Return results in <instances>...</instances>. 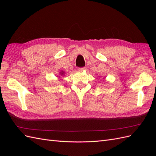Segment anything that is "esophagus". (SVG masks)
I'll return each mask as SVG.
<instances>
[{
	"label": "esophagus",
	"instance_id": "34e87169",
	"mask_svg": "<svg viewBox=\"0 0 156 156\" xmlns=\"http://www.w3.org/2000/svg\"><path fill=\"white\" fill-rule=\"evenodd\" d=\"M78 71H80V72H82V71L85 70V68H84V67H82V68H79L78 69Z\"/></svg>",
	"mask_w": 156,
	"mask_h": 156
}]
</instances>
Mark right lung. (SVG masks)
<instances>
[{"mask_svg": "<svg viewBox=\"0 0 156 156\" xmlns=\"http://www.w3.org/2000/svg\"><path fill=\"white\" fill-rule=\"evenodd\" d=\"M61 74H64V72H62V73H61Z\"/></svg>", "mask_w": 156, "mask_h": 156, "instance_id": "obj_1", "label": "right lung"}]
</instances>
